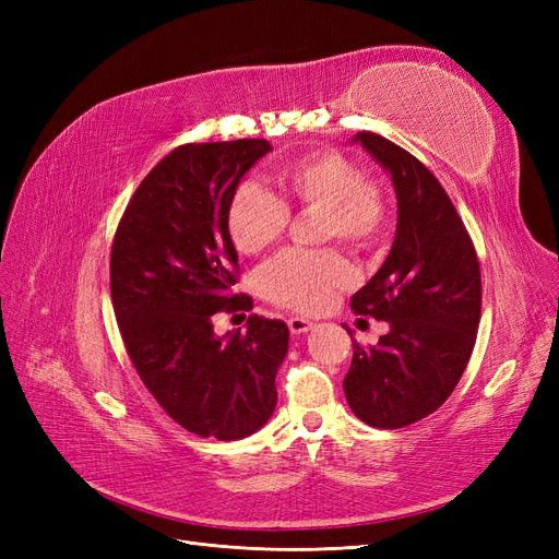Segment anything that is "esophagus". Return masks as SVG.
<instances>
[{
	"label": "esophagus",
	"instance_id": "34e87169",
	"mask_svg": "<svg viewBox=\"0 0 559 559\" xmlns=\"http://www.w3.org/2000/svg\"><path fill=\"white\" fill-rule=\"evenodd\" d=\"M287 328H290L293 334H306V332H311L316 328V322L306 320V318H290V320H287Z\"/></svg>",
	"mask_w": 559,
	"mask_h": 559
}]
</instances>
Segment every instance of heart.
<instances>
[{
    "label": "heart",
    "mask_w": 559,
    "mask_h": 559,
    "mask_svg": "<svg viewBox=\"0 0 559 559\" xmlns=\"http://www.w3.org/2000/svg\"><path fill=\"white\" fill-rule=\"evenodd\" d=\"M281 200L255 183H241L227 204V231L243 255H260L281 239L290 206L322 213V239L369 248L383 239L390 211L383 190L367 181L353 159L334 151L304 155L278 171ZM266 295L287 309L316 313L353 283L350 264L334 250H285L262 272Z\"/></svg>",
    "instance_id": "1"
}]
</instances>
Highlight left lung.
<instances>
[{"label": "left lung", "instance_id": "obj_1", "mask_svg": "<svg viewBox=\"0 0 559 559\" xmlns=\"http://www.w3.org/2000/svg\"><path fill=\"white\" fill-rule=\"evenodd\" d=\"M390 176L397 231L383 266L353 295L355 313L385 320L373 348L353 338L344 392L355 416L400 429L435 413L469 362L480 320V269L450 197L420 159L383 136L357 132Z\"/></svg>", "mask_w": 559, "mask_h": 559}]
</instances>
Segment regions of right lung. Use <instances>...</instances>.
Returning a JSON list of instances; mask_svg holds the SVG:
<instances>
[{"label": "right lung", "instance_id": "add662e5", "mask_svg": "<svg viewBox=\"0 0 559 559\" xmlns=\"http://www.w3.org/2000/svg\"><path fill=\"white\" fill-rule=\"evenodd\" d=\"M269 151L264 139L171 151L132 194L114 239L111 299L124 348L157 404L204 439L250 437L276 408L285 322L250 316L246 332H213L215 313L253 306L231 293L239 255L225 215Z\"/></svg>", "mask_w": 559, "mask_h": 559}]
</instances>
